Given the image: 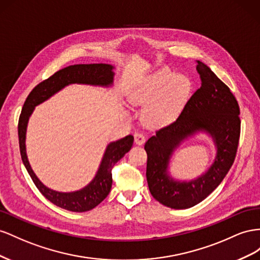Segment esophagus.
Wrapping results in <instances>:
<instances>
[{"mask_svg":"<svg viewBox=\"0 0 260 260\" xmlns=\"http://www.w3.org/2000/svg\"><path fill=\"white\" fill-rule=\"evenodd\" d=\"M134 138H135V144L138 146H142L146 140V137L143 133H136V134L134 135Z\"/></svg>","mask_w":260,"mask_h":260,"instance_id":"1","label":"esophagus"}]
</instances>
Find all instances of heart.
Masks as SVG:
<instances>
[{
    "label": "heart",
    "instance_id": "1",
    "mask_svg": "<svg viewBox=\"0 0 260 260\" xmlns=\"http://www.w3.org/2000/svg\"><path fill=\"white\" fill-rule=\"evenodd\" d=\"M191 81L183 74L161 69L134 87L127 100L133 106H146L145 122L152 127L168 125L181 114L190 97Z\"/></svg>",
    "mask_w": 260,
    "mask_h": 260
}]
</instances>
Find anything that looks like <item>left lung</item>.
<instances>
[{
    "label": "left lung",
    "mask_w": 260,
    "mask_h": 260,
    "mask_svg": "<svg viewBox=\"0 0 260 260\" xmlns=\"http://www.w3.org/2000/svg\"><path fill=\"white\" fill-rule=\"evenodd\" d=\"M202 87L191 95L176 120L155 132L145 144L147 182L152 197L172 209H187L203 202L223 181L239 146L240 108L230 88L210 68L198 61ZM206 134L216 148L210 168L192 180H177L169 172L173 154L185 140Z\"/></svg>",
    "instance_id": "1"
}]
</instances>
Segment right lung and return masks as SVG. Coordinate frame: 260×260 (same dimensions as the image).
<instances>
[{"label":"right lung","instance_id":"add662e5","mask_svg":"<svg viewBox=\"0 0 260 260\" xmlns=\"http://www.w3.org/2000/svg\"><path fill=\"white\" fill-rule=\"evenodd\" d=\"M111 64H76L54 73L50 78L37 85L27 97L18 121V138L21 160L35 185L41 194L60 208L84 212L93 209L105 199L112 187V170L115 163L127 153L134 143V137L127 135L108 144L102 155L98 171L86 186L74 191H58L46 186L36 175L29 163L26 151V134L29 118L37 106L53 97L55 93L70 85H89L110 88L113 86L114 70Z\"/></svg>","mask_w":260,"mask_h":260}]
</instances>
